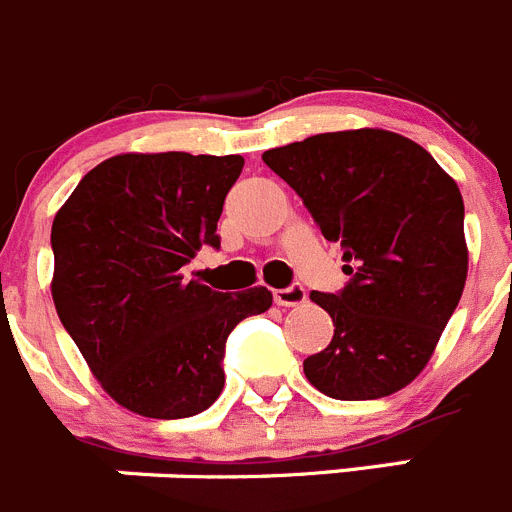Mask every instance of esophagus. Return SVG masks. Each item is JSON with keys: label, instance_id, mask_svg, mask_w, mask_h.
<instances>
[{"label": "esophagus", "instance_id": "34e87169", "mask_svg": "<svg viewBox=\"0 0 512 512\" xmlns=\"http://www.w3.org/2000/svg\"><path fill=\"white\" fill-rule=\"evenodd\" d=\"M274 302L279 307H297V304L307 302V289L302 284H292L287 289H276L274 292Z\"/></svg>", "mask_w": 512, "mask_h": 512}]
</instances>
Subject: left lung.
I'll return each mask as SVG.
<instances>
[{
    "label": "left lung",
    "instance_id": "1",
    "mask_svg": "<svg viewBox=\"0 0 512 512\" xmlns=\"http://www.w3.org/2000/svg\"><path fill=\"white\" fill-rule=\"evenodd\" d=\"M350 276L312 292L335 335L304 360L317 391L370 401L401 391L429 363L467 279L459 187L424 147L383 129L332 131L264 152Z\"/></svg>",
    "mask_w": 512,
    "mask_h": 512
}]
</instances>
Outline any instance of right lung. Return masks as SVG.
Instances as JSON below:
<instances>
[{
	"mask_svg": "<svg viewBox=\"0 0 512 512\" xmlns=\"http://www.w3.org/2000/svg\"><path fill=\"white\" fill-rule=\"evenodd\" d=\"M241 154H119L93 167L50 233L53 302L93 375L149 419L205 411L225 383L233 327L271 307L266 287L228 294L182 279L218 218Z\"/></svg>",
	"mask_w": 512,
	"mask_h": 512,
	"instance_id": "obj_1",
	"label": "right lung"
}]
</instances>
